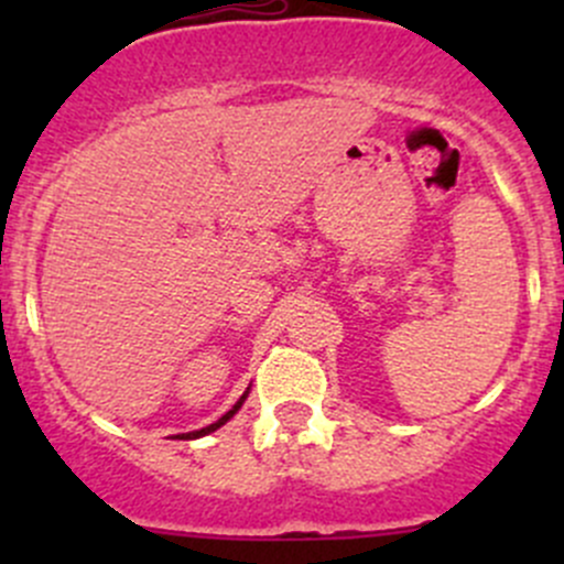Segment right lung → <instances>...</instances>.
I'll list each match as a JSON object with an SVG mask.
<instances>
[{
    "instance_id": "1",
    "label": "right lung",
    "mask_w": 564,
    "mask_h": 564,
    "mask_svg": "<svg viewBox=\"0 0 564 564\" xmlns=\"http://www.w3.org/2000/svg\"><path fill=\"white\" fill-rule=\"evenodd\" d=\"M250 390V388H248ZM248 390L246 392H242V395H240V401H237L235 403V406H231L229 409V412H226L224 414V417H220V420H215V423L213 425H207V429H198V431H191V434H176V440H198V436H207V434H213V431H218L220 429V425H226V423H229V420L231 417H235V414L237 412H240V406H242V403H246V398H248Z\"/></svg>"
}]
</instances>
